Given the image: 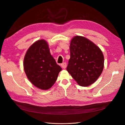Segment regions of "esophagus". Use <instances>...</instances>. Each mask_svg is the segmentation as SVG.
<instances>
[{"instance_id":"1","label":"esophagus","mask_w":125,"mask_h":125,"mask_svg":"<svg viewBox=\"0 0 125 125\" xmlns=\"http://www.w3.org/2000/svg\"><path fill=\"white\" fill-rule=\"evenodd\" d=\"M61 67H62L63 69H65L66 68V67H67V63H63L61 64Z\"/></svg>"}]
</instances>
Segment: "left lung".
Here are the masks:
<instances>
[{"mask_svg":"<svg viewBox=\"0 0 125 125\" xmlns=\"http://www.w3.org/2000/svg\"><path fill=\"white\" fill-rule=\"evenodd\" d=\"M70 52L68 72L80 86L86 87L94 83L104 67L101 49L88 39L75 36L71 40Z\"/></svg>","mask_w":125,"mask_h":125,"instance_id":"8db88e82","label":"left lung"}]
</instances>
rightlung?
I'll return each mask as SVG.
<instances>
[{
  "instance_id": "1",
  "label": "right lung",
  "mask_w": 125,
  "mask_h": 125,
  "mask_svg": "<svg viewBox=\"0 0 125 125\" xmlns=\"http://www.w3.org/2000/svg\"><path fill=\"white\" fill-rule=\"evenodd\" d=\"M23 68L27 78L38 88L50 89L62 70L50 52L48 42L39 40L28 49L23 60Z\"/></svg>"
}]
</instances>
